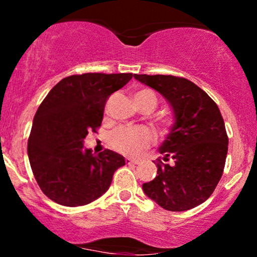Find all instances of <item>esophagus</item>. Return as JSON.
<instances>
[{"label": "esophagus", "mask_w": 257, "mask_h": 257, "mask_svg": "<svg viewBox=\"0 0 257 257\" xmlns=\"http://www.w3.org/2000/svg\"><path fill=\"white\" fill-rule=\"evenodd\" d=\"M125 163H126V164H139V163H140V161H139V159L125 158Z\"/></svg>", "instance_id": "obj_1"}]
</instances>
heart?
<instances>
[{
	"label": "heart",
	"instance_id": "obj_1",
	"mask_svg": "<svg viewBox=\"0 0 257 257\" xmlns=\"http://www.w3.org/2000/svg\"><path fill=\"white\" fill-rule=\"evenodd\" d=\"M134 99L137 104L141 101H151L155 107L157 104L156 95L149 89L139 90L134 95ZM153 140H155V137L152 132L145 126H135V128L120 126L110 135L108 143L112 149L122 155L139 156L145 151L147 147H150Z\"/></svg>",
	"mask_w": 257,
	"mask_h": 257
}]
</instances>
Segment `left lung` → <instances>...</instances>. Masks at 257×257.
I'll return each mask as SVG.
<instances>
[{"instance_id": "obj_1", "label": "left lung", "mask_w": 257, "mask_h": 257, "mask_svg": "<svg viewBox=\"0 0 257 257\" xmlns=\"http://www.w3.org/2000/svg\"><path fill=\"white\" fill-rule=\"evenodd\" d=\"M157 90L174 112V124L159 146L157 174L144 192L169 211L190 210L204 203L225 168L228 138L215 101L193 82L167 75H134ZM172 159V164L166 162Z\"/></svg>"}]
</instances>
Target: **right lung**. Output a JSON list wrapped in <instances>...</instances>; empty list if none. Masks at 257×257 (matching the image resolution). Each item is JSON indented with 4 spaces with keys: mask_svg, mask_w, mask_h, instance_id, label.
Wrapping results in <instances>:
<instances>
[{
    "mask_svg": "<svg viewBox=\"0 0 257 257\" xmlns=\"http://www.w3.org/2000/svg\"><path fill=\"white\" fill-rule=\"evenodd\" d=\"M133 73H83L61 79L34 117L28 141L30 166L42 192L65 206L89 204L110 187L125 161L105 150L83 149L88 132L101 125L106 100L128 83Z\"/></svg>",
    "mask_w": 257,
    "mask_h": 257,
    "instance_id": "obj_1",
    "label": "right lung"
}]
</instances>
